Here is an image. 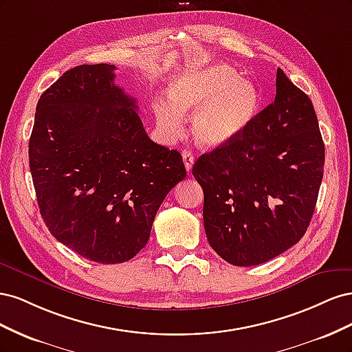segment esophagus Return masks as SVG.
<instances>
[{
	"instance_id": "34e87169",
	"label": "esophagus",
	"mask_w": 352,
	"mask_h": 352,
	"mask_svg": "<svg viewBox=\"0 0 352 352\" xmlns=\"http://www.w3.org/2000/svg\"><path fill=\"white\" fill-rule=\"evenodd\" d=\"M182 157H184V163H185V167H186V172L189 173L190 170H192V166H194V162H195L194 154H192V151L184 150L182 151Z\"/></svg>"
}]
</instances>
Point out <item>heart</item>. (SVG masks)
Wrapping results in <instances>:
<instances>
[{
  "mask_svg": "<svg viewBox=\"0 0 352 352\" xmlns=\"http://www.w3.org/2000/svg\"><path fill=\"white\" fill-rule=\"evenodd\" d=\"M168 99L154 102L157 126L166 136L184 131V116L192 119L195 140L217 146L235 140L255 119L261 104L258 88L223 63L186 69L168 82Z\"/></svg>",
  "mask_w": 352,
  "mask_h": 352,
  "instance_id": "obj_1",
  "label": "heart"
}]
</instances>
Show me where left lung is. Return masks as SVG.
Masks as SVG:
<instances>
[{
  "label": "left lung",
  "instance_id": "1",
  "mask_svg": "<svg viewBox=\"0 0 352 352\" xmlns=\"http://www.w3.org/2000/svg\"><path fill=\"white\" fill-rule=\"evenodd\" d=\"M324 144L311 100L276 74V97L235 140L202 154L192 175L204 190L210 247L239 267L300 242L323 179Z\"/></svg>",
  "mask_w": 352,
  "mask_h": 352
}]
</instances>
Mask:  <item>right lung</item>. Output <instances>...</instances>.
<instances>
[{
	"label": "right lung",
	"instance_id": "right-lung-1",
	"mask_svg": "<svg viewBox=\"0 0 352 352\" xmlns=\"http://www.w3.org/2000/svg\"><path fill=\"white\" fill-rule=\"evenodd\" d=\"M113 65H82L41 95L29 167L51 235L83 258L117 264L150 239L166 195L186 176L182 155L153 142Z\"/></svg>",
	"mask_w": 352,
	"mask_h": 352
}]
</instances>
